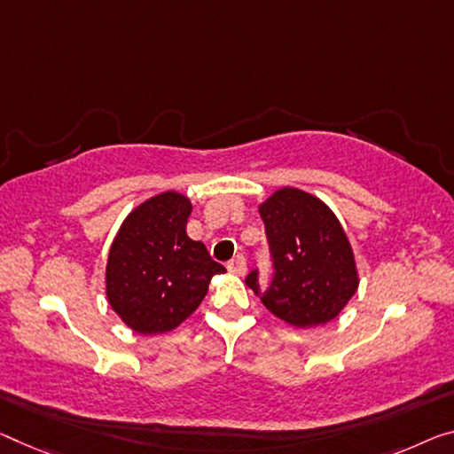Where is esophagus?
<instances>
[{
    "instance_id": "obj_1",
    "label": "esophagus",
    "mask_w": 454,
    "mask_h": 454,
    "mask_svg": "<svg viewBox=\"0 0 454 454\" xmlns=\"http://www.w3.org/2000/svg\"><path fill=\"white\" fill-rule=\"evenodd\" d=\"M227 270L231 271L235 276H243L247 271V263H246V257L243 255H235L231 262L227 263Z\"/></svg>"
}]
</instances>
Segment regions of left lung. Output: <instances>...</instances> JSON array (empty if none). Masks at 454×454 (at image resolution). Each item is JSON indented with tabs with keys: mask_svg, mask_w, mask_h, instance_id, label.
Returning a JSON list of instances; mask_svg holds the SVG:
<instances>
[{
	"mask_svg": "<svg viewBox=\"0 0 454 454\" xmlns=\"http://www.w3.org/2000/svg\"><path fill=\"white\" fill-rule=\"evenodd\" d=\"M276 276L262 302L298 329L331 323L359 288L351 241L331 207L315 194L282 186L257 207ZM246 284L260 294L257 271Z\"/></svg>",
	"mask_w": 454,
	"mask_h": 454,
	"instance_id": "left-lung-1",
	"label": "left lung"
}]
</instances>
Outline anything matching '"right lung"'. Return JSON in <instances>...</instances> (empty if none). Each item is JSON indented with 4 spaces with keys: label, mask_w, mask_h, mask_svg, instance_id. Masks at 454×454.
Masks as SVG:
<instances>
[{
    "label": "right lung",
    "mask_w": 454,
    "mask_h": 454,
    "mask_svg": "<svg viewBox=\"0 0 454 454\" xmlns=\"http://www.w3.org/2000/svg\"><path fill=\"white\" fill-rule=\"evenodd\" d=\"M191 211L183 192H160L123 219L111 243L107 302L137 334L176 329L203 302L211 278L227 271L186 235Z\"/></svg>",
    "instance_id": "right-lung-1"
}]
</instances>
